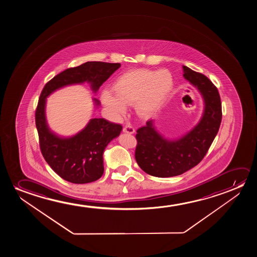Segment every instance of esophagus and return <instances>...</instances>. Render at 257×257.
<instances>
[{"label":"esophagus","mask_w":257,"mask_h":257,"mask_svg":"<svg viewBox=\"0 0 257 257\" xmlns=\"http://www.w3.org/2000/svg\"><path fill=\"white\" fill-rule=\"evenodd\" d=\"M123 133L130 134H134V132H135L134 127L132 126L129 123H127V124H125V125L123 126Z\"/></svg>","instance_id":"1"}]
</instances>
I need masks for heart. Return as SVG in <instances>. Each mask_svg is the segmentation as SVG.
<instances>
[{"instance_id":"heart-1","label":"heart","mask_w":257,"mask_h":257,"mask_svg":"<svg viewBox=\"0 0 257 257\" xmlns=\"http://www.w3.org/2000/svg\"><path fill=\"white\" fill-rule=\"evenodd\" d=\"M173 87L171 74L168 71L136 69L121 75L114 84L117 97L109 92L102 94V101L113 112L122 114L126 105L136 102L138 112L149 116L168 98Z\"/></svg>"}]
</instances>
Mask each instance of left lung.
<instances>
[{"instance_id": "left-lung-1", "label": "left lung", "mask_w": 257, "mask_h": 257, "mask_svg": "<svg viewBox=\"0 0 257 257\" xmlns=\"http://www.w3.org/2000/svg\"><path fill=\"white\" fill-rule=\"evenodd\" d=\"M183 76L196 86L204 97V112L197 126L177 141L161 136L153 121L137 130L135 159L143 171L156 177L182 175L204 159L218 134L222 119L218 88L205 75L183 66Z\"/></svg>"}]
</instances>
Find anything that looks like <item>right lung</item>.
Segmentation results:
<instances>
[{
  "mask_svg": "<svg viewBox=\"0 0 257 257\" xmlns=\"http://www.w3.org/2000/svg\"><path fill=\"white\" fill-rule=\"evenodd\" d=\"M120 67L119 63L88 61L57 74L43 88L35 111L36 127L43 157L62 179L73 183H91L103 174L102 154L107 145L122 130L120 123L93 118L74 137L63 139L51 133L45 116L46 98L58 88L88 81L94 91ZM95 104L99 101L95 99Z\"/></svg>",
  "mask_w": 257,
  "mask_h": 257,
  "instance_id": "obj_1",
  "label": "right lung"
}]
</instances>
